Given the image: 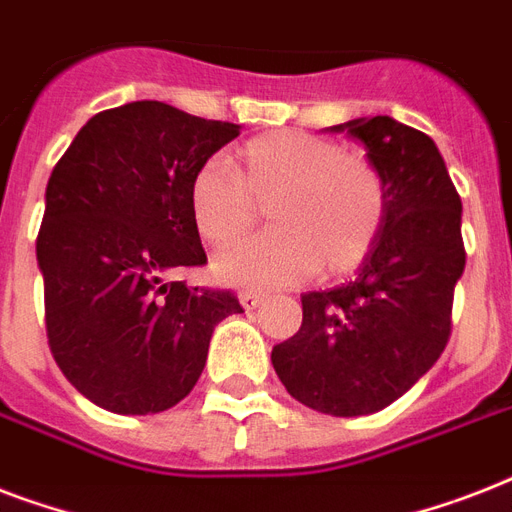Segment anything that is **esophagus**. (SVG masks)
Returning a JSON list of instances; mask_svg holds the SVG:
<instances>
[{"mask_svg": "<svg viewBox=\"0 0 512 512\" xmlns=\"http://www.w3.org/2000/svg\"><path fill=\"white\" fill-rule=\"evenodd\" d=\"M239 300H241V305L247 308V311H255V308H260V305H263L265 292H257V289H241Z\"/></svg>", "mask_w": 512, "mask_h": 512, "instance_id": "obj_1", "label": "esophagus"}]
</instances>
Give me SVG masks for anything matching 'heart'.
Listing matches in <instances>:
<instances>
[{"instance_id": "obj_1", "label": "heart", "mask_w": 512, "mask_h": 512, "mask_svg": "<svg viewBox=\"0 0 512 512\" xmlns=\"http://www.w3.org/2000/svg\"><path fill=\"white\" fill-rule=\"evenodd\" d=\"M255 199H273L268 217L276 228L215 257V271L233 284H295L319 268L353 271L385 220V185L374 164L303 132L249 140L239 170L209 159L188 188L193 225L212 247L247 231Z\"/></svg>"}]
</instances>
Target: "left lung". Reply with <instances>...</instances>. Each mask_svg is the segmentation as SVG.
Masks as SVG:
<instances>
[{
	"instance_id": "left-lung-1",
	"label": "left lung",
	"mask_w": 512,
	"mask_h": 512,
	"mask_svg": "<svg viewBox=\"0 0 512 512\" xmlns=\"http://www.w3.org/2000/svg\"><path fill=\"white\" fill-rule=\"evenodd\" d=\"M364 143L385 220L356 276L305 292L303 327L271 353L289 396L332 417L380 412L444 353L465 271L462 201L425 132L390 116L329 127Z\"/></svg>"
}]
</instances>
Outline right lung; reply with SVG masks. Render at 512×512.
<instances>
[{
  "mask_svg": "<svg viewBox=\"0 0 512 512\" xmlns=\"http://www.w3.org/2000/svg\"><path fill=\"white\" fill-rule=\"evenodd\" d=\"M239 130L135 100L92 116L55 164L36 239L47 340L92 404L170 409L204 372L217 324L244 313L233 292L167 281L207 263L188 188Z\"/></svg>",
  "mask_w": 512,
  "mask_h": 512,
  "instance_id": "right-lung-1",
  "label": "right lung"
}]
</instances>
